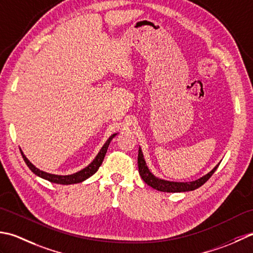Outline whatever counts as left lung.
<instances>
[{
    "instance_id": "obj_1",
    "label": "left lung",
    "mask_w": 253,
    "mask_h": 253,
    "mask_svg": "<svg viewBox=\"0 0 253 253\" xmlns=\"http://www.w3.org/2000/svg\"><path fill=\"white\" fill-rule=\"evenodd\" d=\"M137 164H138V172H140V176L144 180V182L147 183L149 187L153 189L158 190V191L162 192H187V191H193V190L200 188L201 185H203L208 180L212 177V174L215 172V170L217 169L219 166L216 165V166L211 170L209 173H206L205 176L200 178L198 180H194V181L190 182H173V181H167V180L159 179L154 176V174L149 171V169L146 166L145 159H144L143 153L141 147L138 148V155H137Z\"/></svg>"
}]
</instances>
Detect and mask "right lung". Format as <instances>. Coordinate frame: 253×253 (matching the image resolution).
<instances>
[{"instance_id":"add662e5","label":"right lung","mask_w":253,"mask_h":253,"mask_svg":"<svg viewBox=\"0 0 253 253\" xmlns=\"http://www.w3.org/2000/svg\"><path fill=\"white\" fill-rule=\"evenodd\" d=\"M116 135H117V133L112 134V135L109 138H108L107 142L104 144V146L101 147L99 153L97 154V156L95 157L94 161H92L88 165V166L85 167L84 169L80 170V171L73 173V174H68V176H59V174H52V173L44 172V171H42V170H40L37 167H35L34 165L30 163L27 158H26V156L24 155V153L22 151H20V153H22V156L24 158L26 165H27V166L29 167V169L32 170V171L35 174H37L38 177L48 180V181H50V182L58 183V184H74V183L83 182L84 180L88 179L89 177H91L92 174H94L97 171L98 168H99L100 165L102 164V161H104L105 155H106V153H107V149H108V146H109L111 140Z\"/></svg>"}]
</instances>
